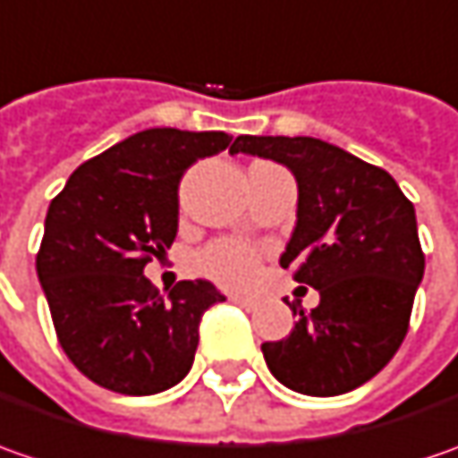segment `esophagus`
Returning a JSON list of instances; mask_svg holds the SVG:
<instances>
[{
  "label": "esophagus",
  "instance_id": "1",
  "mask_svg": "<svg viewBox=\"0 0 458 458\" xmlns=\"http://www.w3.org/2000/svg\"><path fill=\"white\" fill-rule=\"evenodd\" d=\"M229 301H232L234 306L247 308V310H252V308L257 306V303H255V301H252V298H244V295H229Z\"/></svg>",
  "mask_w": 458,
  "mask_h": 458
}]
</instances>
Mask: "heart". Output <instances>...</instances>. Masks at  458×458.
<instances>
[{"instance_id": "1", "label": "heart", "mask_w": 458, "mask_h": 458, "mask_svg": "<svg viewBox=\"0 0 458 458\" xmlns=\"http://www.w3.org/2000/svg\"><path fill=\"white\" fill-rule=\"evenodd\" d=\"M196 270L224 288H244L255 277L257 257L250 247L221 239L199 252Z\"/></svg>"}]
</instances>
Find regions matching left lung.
Masks as SVG:
<instances>
[{
    "label": "left lung",
    "instance_id": "8db88e82",
    "mask_svg": "<svg viewBox=\"0 0 458 458\" xmlns=\"http://www.w3.org/2000/svg\"><path fill=\"white\" fill-rule=\"evenodd\" d=\"M232 155L247 152L291 170L298 221L280 257L321 301L280 342L262 344L275 379L301 395H344L372 379L408 334L426 257L413 203L395 178L316 137L239 134Z\"/></svg>",
    "mask_w": 458,
    "mask_h": 458
}]
</instances>
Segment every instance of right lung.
<instances>
[{"mask_svg": "<svg viewBox=\"0 0 458 458\" xmlns=\"http://www.w3.org/2000/svg\"><path fill=\"white\" fill-rule=\"evenodd\" d=\"M224 132L155 127L73 170L50 201L35 259L63 352L91 382L119 395H155L188 375L208 280L160 295L145 265L178 232V185L201 157L226 150Z\"/></svg>", "mask_w": 458, "mask_h": 458, "instance_id": "right-lung-1", "label": "right lung"}]
</instances>
